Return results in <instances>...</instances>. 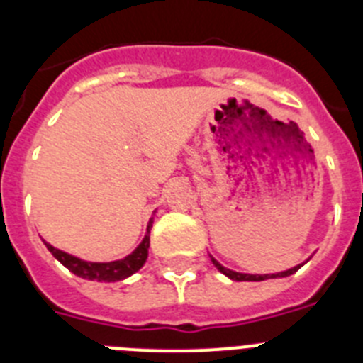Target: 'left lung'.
Wrapping results in <instances>:
<instances>
[{
    "mask_svg": "<svg viewBox=\"0 0 363 363\" xmlns=\"http://www.w3.org/2000/svg\"><path fill=\"white\" fill-rule=\"evenodd\" d=\"M211 262H213V265L218 269V271L221 272V274H225L227 278H230V280H234V281H264V280H271V278H285V277H291V274H294V272H296L298 269L301 267V265H306V262H309V259H306L303 264L294 265V267L287 269V271L272 272V274H247V272L233 271V269L223 267V265H221L220 262H218V259L214 258V256H211Z\"/></svg>",
    "mask_w": 363,
    "mask_h": 363,
    "instance_id": "left-lung-1",
    "label": "left lung"
}]
</instances>
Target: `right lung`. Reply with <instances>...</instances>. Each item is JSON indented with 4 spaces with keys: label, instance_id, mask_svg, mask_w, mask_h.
Segmentation results:
<instances>
[{
    "label": "right lung",
    "instance_id": "obj_1",
    "mask_svg": "<svg viewBox=\"0 0 363 363\" xmlns=\"http://www.w3.org/2000/svg\"><path fill=\"white\" fill-rule=\"evenodd\" d=\"M152 221L154 218H150L149 223H147V233L145 236H143L142 243H140L130 255H127L121 259H114V262H86V259L69 255V252L62 251V249H56V247H52L50 243L45 242V240L43 243L47 245V249L52 252L54 258H56L62 265H65L70 272H74L76 277L85 278V280L111 284V281H120L125 280V278L133 277L134 272H138L143 265H145L147 256H149Z\"/></svg>",
    "mask_w": 363,
    "mask_h": 363
}]
</instances>
